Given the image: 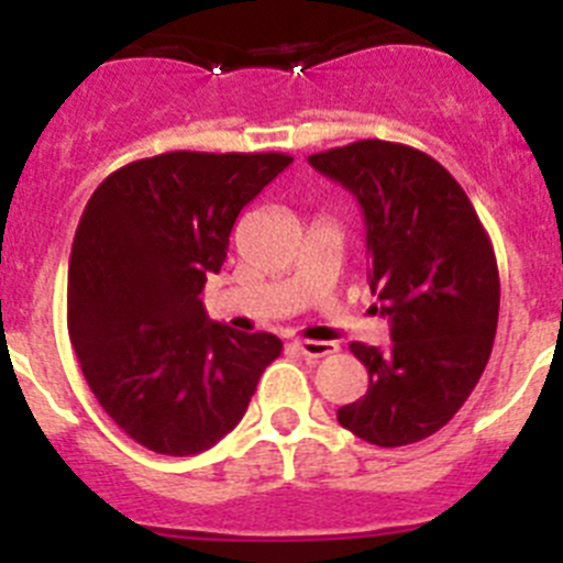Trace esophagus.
<instances>
[{
	"instance_id": "esophagus-1",
	"label": "esophagus",
	"mask_w": 563,
	"mask_h": 563,
	"mask_svg": "<svg viewBox=\"0 0 563 563\" xmlns=\"http://www.w3.org/2000/svg\"><path fill=\"white\" fill-rule=\"evenodd\" d=\"M296 350L305 357H310V361H318V357H327L332 352H338V346L327 341H296Z\"/></svg>"
}]
</instances>
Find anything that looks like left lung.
I'll list each match as a JSON object with an SVG mask.
<instances>
[{"label": "left lung", "instance_id": "1", "mask_svg": "<svg viewBox=\"0 0 563 563\" xmlns=\"http://www.w3.org/2000/svg\"><path fill=\"white\" fill-rule=\"evenodd\" d=\"M307 161L361 202L369 287L391 318L386 352L350 343L369 389L338 409V422L380 449L426 440L462 409L494 350L490 236L460 183L420 148L355 141Z\"/></svg>", "mask_w": 563, "mask_h": 563}]
</instances>
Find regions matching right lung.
Listing matches in <instances>:
<instances>
[{
    "mask_svg": "<svg viewBox=\"0 0 563 563\" xmlns=\"http://www.w3.org/2000/svg\"><path fill=\"white\" fill-rule=\"evenodd\" d=\"M290 163L285 152L154 154L109 174L84 208L69 341L101 409L154 454L217 445L282 355L271 332L211 324L202 287L225 262L239 211Z\"/></svg>",
    "mask_w": 563,
    "mask_h": 563,
    "instance_id": "obj_1",
    "label": "right lung"
}]
</instances>
